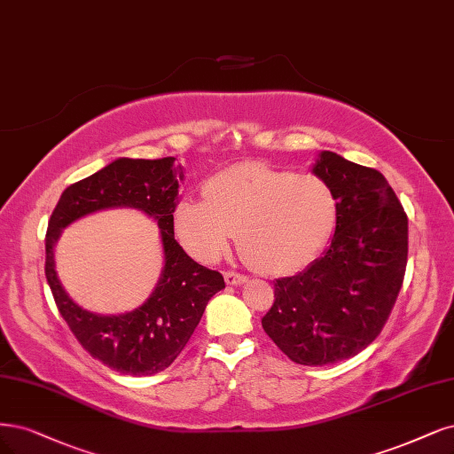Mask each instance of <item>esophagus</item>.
<instances>
[{
  "mask_svg": "<svg viewBox=\"0 0 454 454\" xmlns=\"http://www.w3.org/2000/svg\"><path fill=\"white\" fill-rule=\"evenodd\" d=\"M225 281H227V286H242V284H246L247 278L240 272L229 270V272H225Z\"/></svg>",
  "mask_w": 454,
  "mask_h": 454,
  "instance_id": "esophagus-1",
  "label": "esophagus"
}]
</instances>
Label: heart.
<instances>
[{"instance_id":"1","label":"heart","mask_w":454,"mask_h":454,"mask_svg":"<svg viewBox=\"0 0 454 454\" xmlns=\"http://www.w3.org/2000/svg\"><path fill=\"white\" fill-rule=\"evenodd\" d=\"M336 217L338 199L325 178L240 163L207 182L205 200H180L173 225L185 252L202 262L220 259L237 232L244 259L261 272L278 274L314 257Z\"/></svg>"}]
</instances>
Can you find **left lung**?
Listing matches in <instances>:
<instances>
[{
  "label": "left lung",
  "instance_id": "1",
  "mask_svg": "<svg viewBox=\"0 0 454 454\" xmlns=\"http://www.w3.org/2000/svg\"><path fill=\"white\" fill-rule=\"evenodd\" d=\"M311 173L333 185L336 231L309 267L274 284V304L261 319L293 363L334 364L378 338L408 264V215L376 168L321 152Z\"/></svg>",
  "mask_w": 454,
  "mask_h": 454
}]
</instances>
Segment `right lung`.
Masks as SVG:
<instances>
[{
	"label": "right lung",
	"mask_w": 454,
	"mask_h": 454,
	"mask_svg": "<svg viewBox=\"0 0 454 454\" xmlns=\"http://www.w3.org/2000/svg\"><path fill=\"white\" fill-rule=\"evenodd\" d=\"M182 165L175 158H120L61 193L46 229L44 274L61 317L81 346L105 366L128 376H153L175 363L190 341L223 276L195 262L175 240L173 214ZM137 207L159 222L166 264L151 299L121 317L91 315L72 302L55 274L53 246L60 231L98 209Z\"/></svg>",
	"instance_id": "1"
}]
</instances>
